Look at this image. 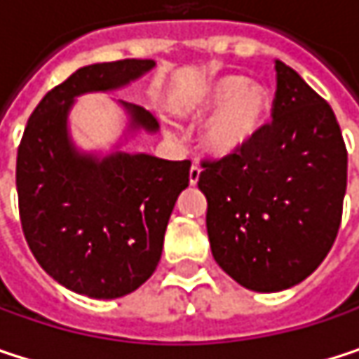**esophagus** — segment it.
Wrapping results in <instances>:
<instances>
[{
  "mask_svg": "<svg viewBox=\"0 0 359 359\" xmlns=\"http://www.w3.org/2000/svg\"><path fill=\"white\" fill-rule=\"evenodd\" d=\"M199 177H201V168H199L197 164H193L191 170H189V182H191V184H197Z\"/></svg>",
  "mask_w": 359,
  "mask_h": 359,
  "instance_id": "esophagus-1",
  "label": "esophagus"
}]
</instances>
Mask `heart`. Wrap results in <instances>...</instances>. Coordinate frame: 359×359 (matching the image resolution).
Instances as JSON below:
<instances>
[{
	"mask_svg": "<svg viewBox=\"0 0 359 359\" xmlns=\"http://www.w3.org/2000/svg\"><path fill=\"white\" fill-rule=\"evenodd\" d=\"M272 109V97L259 83H248L237 74L218 76L197 89L179 114L205 118L201 126V147L214 158H226L245 149L262 133Z\"/></svg>",
	"mask_w": 359,
	"mask_h": 359,
	"instance_id": "obj_1",
	"label": "heart"
}]
</instances>
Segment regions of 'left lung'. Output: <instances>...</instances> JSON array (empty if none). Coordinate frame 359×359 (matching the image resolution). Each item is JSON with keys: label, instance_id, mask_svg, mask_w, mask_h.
I'll use <instances>...</instances> for the list:
<instances>
[{"label": "left lung", "instance_id": "obj_1", "mask_svg": "<svg viewBox=\"0 0 359 359\" xmlns=\"http://www.w3.org/2000/svg\"><path fill=\"white\" fill-rule=\"evenodd\" d=\"M272 122L239 154L203 162L199 191L216 264L241 287L276 293L308 278L330 251L347 187L334 111L274 60Z\"/></svg>", "mask_w": 359, "mask_h": 359}]
</instances>
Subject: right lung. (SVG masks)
Returning <instances> with one entry per match:
<instances>
[{"label": "right lung", "instance_id": "right-lung-1", "mask_svg": "<svg viewBox=\"0 0 359 359\" xmlns=\"http://www.w3.org/2000/svg\"><path fill=\"white\" fill-rule=\"evenodd\" d=\"M156 68L154 60H120L79 68L51 89L27 122L16 189L27 243L41 268L66 289L116 299L156 270L164 233L191 162L130 154L139 133H158L156 118L118 100L126 126L109 151H85L70 133L76 97L111 93Z\"/></svg>", "mask_w": 359, "mask_h": 359}]
</instances>
